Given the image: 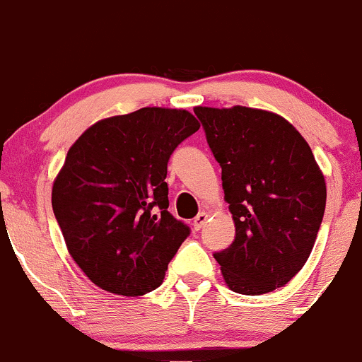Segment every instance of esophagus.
<instances>
[{"label": "esophagus", "mask_w": 362, "mask_h": 362, "mask_svg": "<svg viewBox=\"0 0 362 362\" xmlns=\"http://www.w3.org/2000/svg\"><path fill=\"white\" fill-rule=\"evenodd\" d=\"M207 218H209V214H207V213H199L197 216H195L194 221H192V228H194V231H199V230H201V228L204 226V224L207 223Z\"/></svg>", "instance_id": "1"}]
</instances>
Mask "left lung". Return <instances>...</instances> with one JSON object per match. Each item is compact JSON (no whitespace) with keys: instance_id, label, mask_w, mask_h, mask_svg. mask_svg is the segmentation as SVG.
Masks as SVG:
<instances>
[{"instance_id":"obj_1","label":"left lung","mask_w":362,"mask_h":362,"mask_svg":"<svg viewBox=\"0 0 362 362\" xmlns=\"http://www.w3.org/2000/svg\"><path fill=\"white\" fill-rule=\"evenodd\" d=\"M221 165L235 240L214 253L231 291L248 296L282 288L301 271L317 240L327 185L298 129L274 112L195 107Z\"/></svg>"}]
</instances>
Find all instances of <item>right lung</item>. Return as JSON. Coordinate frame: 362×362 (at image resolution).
<instances>
[{"mask_svg":"<svg viewBox=\"0 0 362 362\" xmlns=\"http://www.w3.org/2000/svg\"><path fill=\"white\" fill-rule=\"evenodd\" d=\"M199 127L189 110L143 107L98 120L69 148L52 211L69 255L95 286L129 298L163 282L189 235L167 211V165Z\"/></svg>","mask_w":362,"mask_h":362,"instance_id":"obj_1","label":"right lung"}]
</instances>
